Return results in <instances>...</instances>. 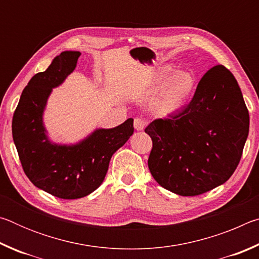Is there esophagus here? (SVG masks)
<instances>
[{
  "instance_id": "1",
  "label": "esophagus",
  "mask_w": 259,
  "mask_h": 259,
  "mask_svg": "<svg viewBox=\"0 0 259 259\" xmlns=\"http://www.w3.org/2000/svg\"><path fill=\"white\" fill-rule=\"evenodd\" d=\"M146 124H147L146 120L140 119V117H136L135 121H134V126H135V129H136V130H138V131H140V130H144V128H145Z\"/></svg>"
}]
</instances>
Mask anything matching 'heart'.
Wrapping results in <instances>:
<instances>
[{"label": "heart", "instance_id": "1", "mask_svg": "<svg viewBox=\"0 0 259 259\" xmlns=\"http://www.w3.org/2000/svg\"><path fill=\"white\" fill-rule=\"evenodd\" d=\"M198 87V77L192 71H176L170 65L156 69L153 88L160 89L154 109L160 116H171L190 103Z\"/></svg>", "mask_w": 259, "mask_h": 259}]
</instances>
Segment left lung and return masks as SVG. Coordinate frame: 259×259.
Instances as JSON below:
<instances>
[{"mask_svg": "<svg viewBox=\"0 0 259 259\" xmlns=\"http://www.w3.org/2000/svg\"><path fill=\"white\" fill-rule=\"evenodd\" d=\"M148 168L172 193L195 196L224 184L238 166L249 134V112L229 69L217 65L201 78L190 104L146 126Z\"/></svg>", "mask_w": 259, "mask_h": 259, "instance_id": "8db88e82", "label": "left lung"}]
</instances>
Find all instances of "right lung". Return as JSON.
I'll list each match as a JSON object with an SVG mask.
<instances>
[{"label": "right lung", "mask_w": 259, "mask_h": 259, "mask_svg": "<svg viewBox=\"0 0 259 259\" xmlns=\"http://www.w3.org/2000/svg\"><path fill=\"white\" fill-rule=\"evenodd\" d=\"M80 51H64L45 72L30 78L12 119V137L26 176L59 199L89 195L102 185L112 155L134 134V119L112 129H96L74 145L50 142L43 113L54 88L76 67Z\"/></svg>", "instance_id": "1"}]
</instances>
